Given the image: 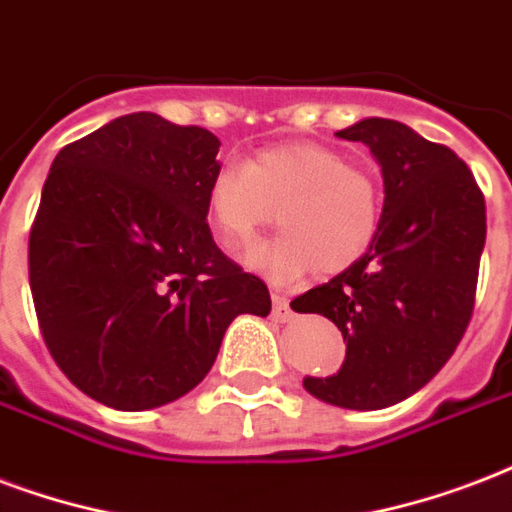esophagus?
Listing matches in <instances>:
<instances>
[{"label":"esophagus","instance_id":"esophagus-1","mask_svg":"<svg viewBox=\"0 0 512 512\" xmlns=\"http://www.w3.org/2000/svg\"><path fill=\"white\" fill-rule=\"evenodd\" d=\"M271 317L279 319V322H290L295 314H292L290 303H287V298H282V295H273L271 298Z\"/></svg>","mask_w":512,"mask_h":512}]
</instances>
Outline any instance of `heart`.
<instances>
[{"label": "heart", "mask_w": 512, "mask_h": 512, "mask_svg": "<svg viewBox=\"0 0 512 512\" xmlns=\"http://www.w3.org/2000/svg\"><path fill=\"white\" fill-rule=\"evenodd\" d=\"M206 209L228 252L247 249L260 228L282 233L247 257L271 279L346 271L376 241L381 190L368 171L322 144L290 142L257 152L249 163L222 161L206 187Z\"/></svg>", "instance_id": "1"}]
</instances>
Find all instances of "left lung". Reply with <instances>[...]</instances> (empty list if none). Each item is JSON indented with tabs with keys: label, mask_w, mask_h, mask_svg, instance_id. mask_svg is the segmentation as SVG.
Instances as JSON below:
<instances>
[{
	"label": "left lung",
	"mask_w": 512,
	"mask_h": 512,
	"mask_svg": "<svg viewBox=\"0 0 512 512\" xmlns=\"http://www.w3.org/2000/svg\"><path fill=\"white\" fill-rule=\"evenodd\" d=\"M335 136L362 142L381 166L384 206L373 247L327 284L292 300L341 330L346 360L303 378L308 395L349 411H381L438 376L473 317L486 204L454 152L386 117Z\"/></svg>",
	"instance_id": "8db88e82"
}]
</instances>
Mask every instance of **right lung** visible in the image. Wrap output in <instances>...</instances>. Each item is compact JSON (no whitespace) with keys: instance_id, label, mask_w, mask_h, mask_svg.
Here are the masks:
<instances>
[{"instance_id":"right-lung-1","label":"right lung","mask_w":512,"mask_h":512,"mask_svg":"<svg viewBox=\"0 0 512 512\" xmlns=\"http://www.w3.org/2000/svg\"><path fill=\"white\" fill-rule=\"evenodd\" d=\"M220 139L152 112L115 117L50 166L29 236L42 338L96 403L150 411L212 370L239 314L268 317L257 276L206 225Z\"/></svg>"}]
</instances>
